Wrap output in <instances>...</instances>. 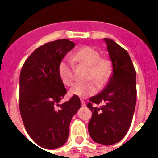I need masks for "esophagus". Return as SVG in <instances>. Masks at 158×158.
Masks as SVG:
<instances>
[{
	"label": "esophagus",
	"mask_w": 158,
	"mask_h": 158,
	"mask_svg": "<svg viewBox=\"0 0 158 158\" xmlns=\"http://www.w3.org/2000/svg\"><path fill=\"white\" fill-rule=\"evenodd\" d=\"M81 105H82V106H86V104H85V102H84V100H81Z\"/></svg>",
	"instance_id": "34e87169"
}]
</instances>
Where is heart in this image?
Listing matches in <instances>:
<instances>
[{
    "mask_svg": "<svg viewBox=\"0 0 158 158\" xmlns=\"http://www.w3.org/2000/svg\"><path fill=\"white\" fill-rule=\"evenodd\" d=\"M71 60L77 64L89 67L87 72V80H94L101 85L108 79L110 73V62L106 58L101 57L96 48L90 46H84L71 55ZM58 75L60 81L66 86H70L74 79V67L71 60L63 59L58 65ZM98 91L96 84L94 81L75 84L69 90L72 96L82 98L93 96Z\"/></svg>",
    "mask_w": 158,
    "mask_h": 158,
    "instance_id": "1",
    "label": "heart"
}]
</instances>
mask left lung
I'll return each instance as SVG.
<instances>
[{"label": "left lung", "instance_id": "obj_1", "mask_svg": "<svg viewBox=\"0 0 158 158\" xmlns=\"http://www.w3.org/2000/svg\"><path fill=\"white\" fill-rule=\"evenodd\" d=\"M107 46L113 72L107 85L100 94L89 99L87 106L93 115L89 133L94 142L112 145L125 137L132 122L136 105V72L129 53L110 38H104ZM102 102L101 108L92 103Z\"/></svg>", "mask_w": 158, "mask_h": 158}]
</instances>
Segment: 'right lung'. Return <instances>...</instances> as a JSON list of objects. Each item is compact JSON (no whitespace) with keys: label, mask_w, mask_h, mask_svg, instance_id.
<instances>
[{"label":"right lung","mask_w":158,"mask_h":158,"mask_svg":"<svg viewBox=\"0 0 158 158\" xmlns=\"http://www.w3.org/2000/svg\"><path fill=\"white\" fill-rule=\"evenodd\" d=\"M74 47V43L68 39L46 43L28 56L21 69V117L31 139L47 149L65 143L72 117L81 106L76 96L60 104L66 89L58 75V65Z\"/></svg>","instance_id":"add662e5"}]
</instances>
